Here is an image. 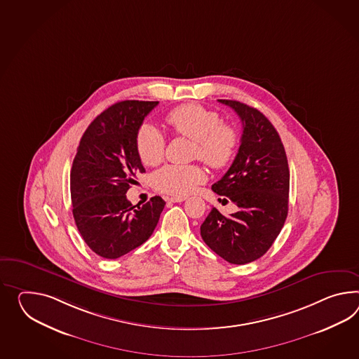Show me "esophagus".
<instances>
[{"instance_id": "obj_1", "label": "esophagus", "mask_w": 359, "mask_h": 359, "mask_svg": "<svg viewBox=\"0 0 359 359\" xmlns=\"http://www.w3.org/2000/svg\"><path fill=\"white\" fill-rule=\"evenodd\" d=\"M168 201L183 202L185 201V197H171V198H168Z\"/></svg>"}]
</instances>
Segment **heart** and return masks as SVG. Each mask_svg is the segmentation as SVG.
Wrapping results in <instances>:
<instances>
[{
	"label": "heart",
	"instance_id": "1",
	"mask_svg": "<svg viewBox=\"0 0 359 359\" xmlns=\"http://www.w3.org/2000/svg\"><path fill=\"white\" fill-rule=\"evenodd\" d=\"M166 121L179 136L194 141L193 157L212 168H224L232 162L240 136L233 126L222 123L215 110L200 104H185L171 110ZM165 148V136L157 127L141 126L136 135V150L144 165H158L163 159ZM205 180L206 174L197 165H167L153 174L156 189L176 197L192 193Z\"/></svg>",
	"mask_w": 359,
	"mask_h": 359
}]
</instances>
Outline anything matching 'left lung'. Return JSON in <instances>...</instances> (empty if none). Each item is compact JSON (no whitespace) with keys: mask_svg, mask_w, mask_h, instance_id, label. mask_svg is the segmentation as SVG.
Here are the masks:
<instances>
[{"mask_svg":"<svg viewBox=\"0 0 359 359\" xmlns=\"http://www.w3.org/2000/svg\"><path fill=\"white\" fill-rule=\"evenodd\" d=\"M243 123L241 144L233 163L211 189L226 196L238 210L224 217L217 208L201 224L205 244L233 264L253 262L266 253L288 215L289 168L279 133L264 115L232 100Z\"/></svg>","mask_w":359,"mask_h":359,"instance_id":"1","label":"left lung"}]
</instances>
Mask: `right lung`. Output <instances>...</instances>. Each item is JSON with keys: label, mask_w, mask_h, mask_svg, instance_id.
<instances>
[{"label": "right lung", "mask_w": 359, "mask_h": 359, "mask_svg": "<svg viewBox=\"0 0 359 359\" xmlns=\"http://www.w3.org/2000/svg\"><path fill=\"white\" fill-rule=\"evenodd\" d=\"M158 101L127 100L88 126L70 174L72 215L86 244L100 257L119 258L144 244L166 202L159 196L133 206L126 193L145 172L136 135Z\"/></svg>", "instance_id": "add662e5"}]
</instances>
